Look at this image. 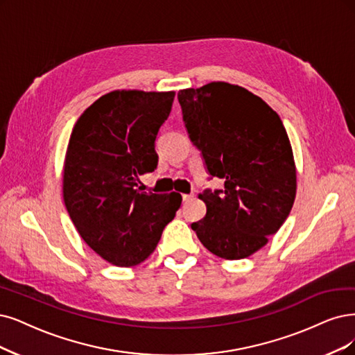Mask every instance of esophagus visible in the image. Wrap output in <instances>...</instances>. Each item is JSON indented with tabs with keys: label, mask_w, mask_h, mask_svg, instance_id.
<instances>
[{
	"label": "esophagus",
	"mask_w": 355,
	"mask_h": 355,
	"mask_svg": "<svg viewBox=\"0 0 355 355\" xmlns=\"http://www.w3.org/2000/svg\"><path fill=\"white\" fill-rule=\"evenodd\" d=\"M191 198H193V194H182V200L184 202H189Z\"/></svg>",
	"instance_id": "esophagus-1"
}]
</instances>
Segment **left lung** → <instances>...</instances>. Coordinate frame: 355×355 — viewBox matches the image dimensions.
<instances>
[{
    "mask_svg": "<svg viewBox=\"0 0 355 355\" xmlns=\"http://www.w3.org/2000/svg\"><path fill=\"white\" fill-rule=\"evenodd\" d=\"M178 101L207 171L224 180L222 190L199 194L206 216L191 228L218 257L252 256L278 232L295 200L297 168L281 118L263 99L227 82L182 89Z\"/></svg>",
    "mask_w": 355,
    "mask_h": 355,
    "instance_id": "obj_1",
    "label": "left lung"
}]
</instances>
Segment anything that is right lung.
Wrapping results in <instances>:
<instances>
[{
	"label": "right lung",
	"instance_id": "right-lung-1",
	"mask_svg": "<svg viewBox=\"0 0 355 355\" xmlns=\"http://www.w3.org/2000/svg\"><path fill=\"white\" fill-rule=\"evenodd\" d=\"M175 92L112 90L73 127L62 168V199L85 243L108 263L146 260L181 206L180 193L137 187L157 165L156 135Z\"/></svg>",
	"mask_w": 355,
	"mask_h": 355
}]
</instances>
